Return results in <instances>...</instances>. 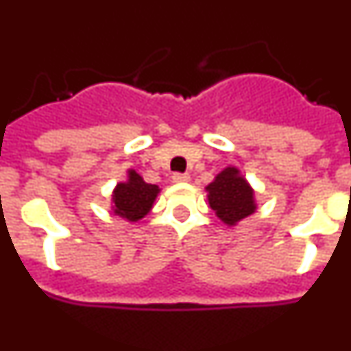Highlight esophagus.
Masks as SVG:
<instances>
[{
	"instance_id": "34e87169",
	"label": "esophagus",
	"mask_w": 351,
	"mask_h": 351,
	"mask_svg": "<svg viewBox=\"0 0 351 351\" xmlns=\"http://www.w3.org/2000/svg\"><path fill=\"white\" fill-rule=\"evenodd\" d=\"M172 181L173 182H179V184H182V182H188L190 181V176L188 173H173L172 176Z\"/></svg>"
}]
</instances>
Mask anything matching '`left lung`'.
Wrapping results in <instances>:
<instances>
[{"mask_svg": "<svg viewBox=\"0 0 351 351\" xmlns=\"http://www.w3.org/2000/svg\"><path fill=\"white\" fill-rule=\"evenodd\" d=\"M206 190L209 191L207 198L210 209L226 225H235L255 213L253 190L235 167H228L218 173Z\"/></svg>", "mask_w": 351, "mask_h": 351, "instance_id": "obj_1", "label": "left lung"}]
</instances>
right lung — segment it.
<instances>
[{"label": "right lung", "mask_w": 351, "mask_h": 351, "mask_svg": "<svg viewBox=\"0 0 351 351\" xmlns=\"http://www.w3.org/2000/svg\"><path fill=\"white\" fill-rule=\"evenodd\" d=\"M160 188L147 184L135 170L128 172V181L119 182L112 195L114 213L128 221H138L151 210Z\"/></svg>", "instance_id": "1"}]
</instances>
